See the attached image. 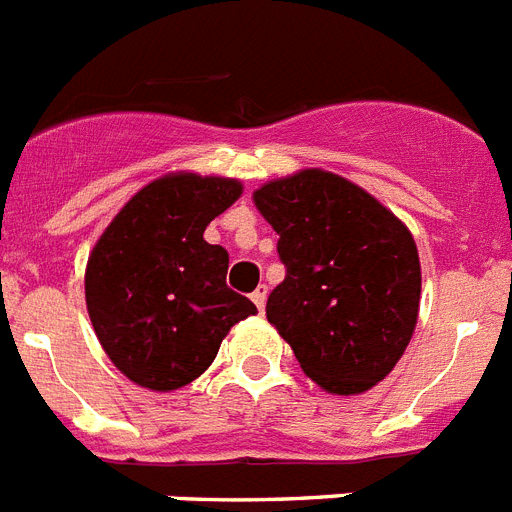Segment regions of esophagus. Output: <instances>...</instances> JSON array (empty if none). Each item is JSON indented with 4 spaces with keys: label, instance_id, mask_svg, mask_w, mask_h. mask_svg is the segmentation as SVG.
Segmentation results:
<instances>
[{
    "label": "esophagus",
    "instance_id": "34e87169",
    "mask_svg": "<svg viewBox=\"0 0 512 512\" xmlns=\"http://www.w3.org/2000/svg\"><path fill=\"white\" fill-rule=\"evenodd\" d=\"M251 301L256 303V308H259L261 314H264V306H266V285H259L256 290H253Z\"/></svg>",
    "mask_w": 512,
    "mask_h": 512
}]
</instances>
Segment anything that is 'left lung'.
Here are the masks:
<instances>
[{"label": "left lung", "instance_id": "1", "mask_svg": "<svg viewBox=\"0 0 512 512\" xmlns=\"http://www.w3.org/2000/svg\"><path fill=\"white\" fill-rule=\"evenodd\" d=\"M253 204L280 235L285 264L266 301L269 324L322 390H371L416 329L421 264L411 230L371 193L324 170L261 185Z\"/></svg>", "mask_w": 512, "mask_h": 512}]
</instances>
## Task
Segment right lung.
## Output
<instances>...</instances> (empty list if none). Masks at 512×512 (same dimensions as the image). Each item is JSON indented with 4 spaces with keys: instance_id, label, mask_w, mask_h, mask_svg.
I'll list each match as a JSON object with an SVG mask.
<instances>
[{
    "instance_id": "right-lung-1",
    "label": "right lung",
    "mask_w": 512,
    "mask_h": 512,
    "mask_svg": "<svg viewBox=\"0 0 512 512\" xmlns=\"http://www.w3.org/2000/svg\"><path fill=\"white\" fill-rule=\"evenodd\" d=\"M243 193L232 177L172 172L122 206L86 266V306L109 361L130 379L170 392L198 379L238 322L256 314L227 287L230 256L204 240Z\"/></svg>"
}]
</instances>
